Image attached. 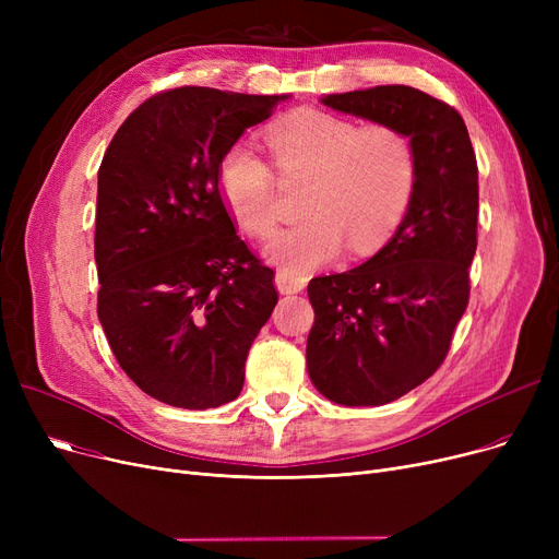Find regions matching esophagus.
I'll return each mask as SVG.
<instances>
[{"instance_id": "esophagus-1", "label": "esophagus", "mask_w": 559, "mask_h": 559, "mask_svg": "<svg viewBox=\"0 0 559 559\" xmlns=\"http://www.w3.org/2000/svg\"><path fill=\"white\" fill-rule=\"evenodd\" d=\"M276 287L281 295H297L306 287V276L295 274V272H287V270H278L276 272Z\"/></svg>"}]
</instances>
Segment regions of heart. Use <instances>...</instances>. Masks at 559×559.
<instances>
[{"instance_id":"b5f03b06","label":"heart","mask_w":559,"mask_h":559,"mask_svg":"<svg viewBox=\"0 0 559 559\" xmlns=\"http://www.w3.org/2000/svg\"><path fill=\"white\" fill-rule=\"evenodd\" d=\"M283 179H308L301 224L267 245V258L289 272L335 260L344 245L356 255L383 247L413 199L417 158L392 124H365L319 108H299L264 131ZM217 183L228 213L255 238L278 224L272 167L251 146L233 144L222 156Z\"/></svg>"}]
</instances>
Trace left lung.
<instances>
[{
    "mask_svg": "<svg viewBox=\"0 0 559 559\" xmlns=\"http://www.w3.org/2000/svg\"><path fill=\"white\" fill-rule=\"evenodd\" d=\"M321 104L396 127L417 158L394 238L360 267L308 285L312 385L340 405H385L439 369L466 310L478 245L476 154L460 112L417 87L376 85Z\"/></svg>",
    "mask_w": 559,
    "mask_h": 559,
    "instance_id": "8db88e82",
    "label": "left lung"
}]
</instances>
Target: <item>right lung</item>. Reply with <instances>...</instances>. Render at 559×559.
<instances>
[{"instance_id":"1","label":"right lung","mask_w":559,"mask_h":559,"mask_svg":"<svg viewBox=\"0 0 559 559\" xmlns=\"http://www.w3.org/2000/svg\"><path fill=\"white\" fill-rule=\"evenodd\" d=\"M285 95L183 85L117 129L97 181V314L112 356L144 392L219 407L245 385L249 348L278 292L226 211L217 169Z\"/></svg>"}]
</instances>
